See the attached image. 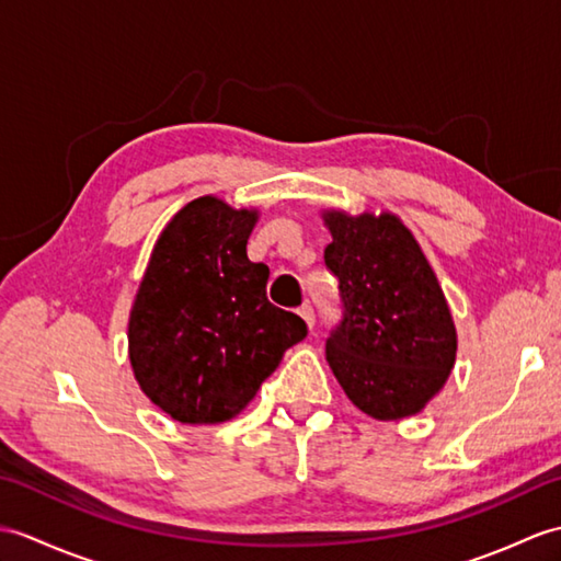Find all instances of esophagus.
<instances>
[{"label":"esophagus","mask_w":561,"mask_h":561,"mask_svg":"<svg viewBox=\"0 0 561 561\" xmlns=\"http://www.w3.org/2000/svg\"><path fill=\"white\" fill-rule=\"evenodd\" d=\"M298 316H301L306 320L308 328L312 330V324H316V310H312L310 304H304L301 308H298Z\"/></svg>","instance_id":"esophagus-1"}]
</instances>
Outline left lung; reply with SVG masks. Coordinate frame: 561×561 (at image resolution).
<instances>
[{
  "mask_svg": "<svg viewBox=\"0 0 561 561\" xmlns=\"http://www.w3.org/2000/svg\"><path fill=\"white\" fill-rule=\"evenodd\" d=\"M324 265L342 320L324 354L346 397L377 421L419 413L454 368L457 330L433 267L399 217L324 213Z\"/></svg>",
  "mask_w": 561,
  "mask_h": 561,
  "instance_id": "1",
  "label": "left lung"
}]
</instances>
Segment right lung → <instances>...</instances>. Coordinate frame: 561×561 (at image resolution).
Wrapping results in <instances>:
<instances>
[{"label": "right lung", "mask_w": 561, "mask_h": 561, "mask_svg": "<svg viewBox=\"0 0 561 561\" xmlns=\"http://www.w3.org/2000/svg\"><path fill=\"white\" fill-rule=\"evenodd\" d=\"M255 210L188 203L154 243L128 320V356L148 399L179 423L233 419L284 351L308 334L267 301L270 270L245 253Z\"/></svg>", "instance_id": "1"}]
</instances>
